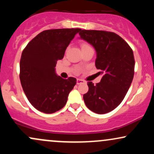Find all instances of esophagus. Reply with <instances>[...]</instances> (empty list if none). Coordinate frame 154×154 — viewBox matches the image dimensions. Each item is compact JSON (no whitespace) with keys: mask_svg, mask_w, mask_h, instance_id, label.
Returning a JSON list of instances; mask_svg holds the SVG:
<instances>
[{"mask_svg":"<svg viewBox=\"0 0 154 154\" xmlns=\"http://www.w3.org/2000/svg\"><path fill=\"white\" fill-rule=\"evenodd\" d=\"M85 81L83 80V79H77V85H79V84H81V83H82V82H84Z\"/></svg>","mask_w":154,"mask_h":154,"instance_id":"34e87169","label":"esophagus"}]
</instances>
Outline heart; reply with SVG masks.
<instances>
[{"label": "heart", "mask_w": 154, "mask_h": 154, "mask_svg": "<svg viewBox=\"0 0 154 154\" xmlns=\"http://www.w3.org/2000/svg\"><path fill=\"white\" fill-rule=\"evenodd\" d=\"M87 47H90V45L87 43H82L81 44V48H87Z\"/></svg>", "instance_id": "obj_1"}]
</instances>
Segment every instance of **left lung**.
<instances>
[{
  "label": "left lung",
  "instance_id": "left-lung-1",
  "mask_svg": "<svg viewBox=\"0 0 154 154\" xmlns=\"http://www.w3.org/2000/svg\"><path fill=\"white\" fill-rule=\"evenodd\" d=\"M80 38L94 47L95 66L103 75L94 85L88 82V92L83 95L85 103L96 114H106L122 103L134 77L133 51L116 33L102 30H82Z\"/></svg>",
  "mask_w": 154,
  "mask_h": 154
}]
</instances>
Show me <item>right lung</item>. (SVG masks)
Masks as SVG:
<instances>
[{
  "mask_svg": "<svg viewBox=\"0 0 154 154\" xmlns=\"http://www.w3.org/2000/svg\"><path fill=\"white\" fill-rule=\"evenodd\" d=\"M80 30L78 28L45 30L33 38L22 51L20 82L27 99L38 111L52 114L66 105L77 79L61 78L56 75L55 67Z\"/></svg>",
  "mask_w": 154,
  "mask_h": 154,
  "instance_id": "add662e5",
  "label": "right lung"
}]
</instances>
